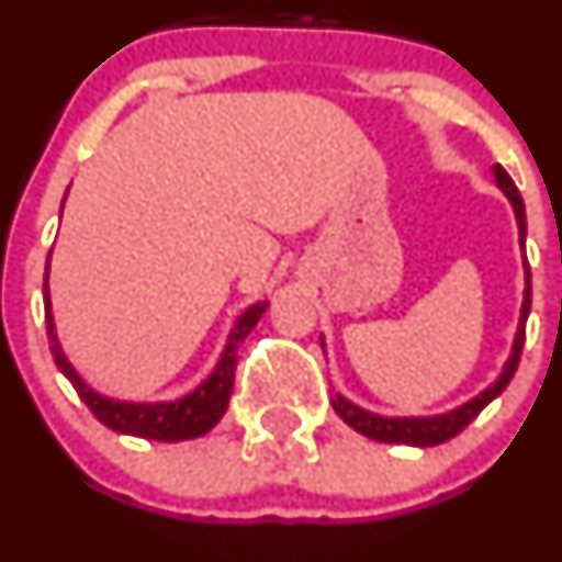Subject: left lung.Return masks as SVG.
I'll return each instance as SVG.
<instances>
[{
  "mask_svg": "<svg viewBox=\"0 0 562 562\" xmlns=\"http://www.w3.org/2000/svg\"><path fill=\"white\" fill-rule=\"evenodd\" d=\"M492 175H494V182H497V188L505 193L510 207H514L516 226H519V246L525 248V240H527L525 202H521L514 180H510L508 171H505L503 166H492ZM521 265H525V297H521L519 325H516V336H514V344H510L508 360H505L503 371H499V376L492 382V385L483 387V391L477 393V396H472L470 402L437 415H380V413H371V409L358 407V404L349 402V398L341 396V393H333L330 402L338 418H341L347 426H352L358 435L369 437V440H376V442H393V446L431 448L451 440V437H457L464 426L477 418V413H481L488 402H494V398L508 387L510 376H514L516 366H519L521 347H525V322H527V314H530V265H527V257L521 259ZM319 344L322 349H325V336H319Z\"/></svg>",
  "mask_w": 562,
  "mask_h": 562,
  "instance_id": "obj_1",
  "label": "left lung"
}]
</instances>
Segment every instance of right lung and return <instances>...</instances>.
Wrapping results in <instances>:
<instances>
[{"instance_id":"add662e5","label":"right lung","mask_w":562,"mask_h":562,"mask_svg":"<svg viewBox=\"0 0 562 562\" xmlns=\"http://www.w3.org/2000/svg\"><path fill=\"white\" fill-rule=\"evenodd\" d=\"M65 204V199H63ZM48 265H52V254L46 262V283H43V303H46V327H48V344H52L54 363L59 366L81 402L92 409L94 418L103 426H109L116 435L142 437V440H158V442H180V440H196V437L207 435L221 418H224L226 407H229L232 385H235V369H237V347L246 341L248 333L257 327L262 314L268 311V300L251 303L232 325L229 338H226L221 358L210 376H204L191 393L171 402H122V398L105 396V393L94 391L90 382L74 369V363L65 355L63 344H59L57 325H54L52 311V294H48Z\"/></svg>"}]
</instances>
